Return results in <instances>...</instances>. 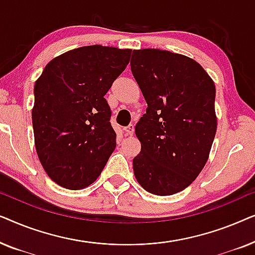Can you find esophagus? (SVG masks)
<instances>
[{"label": "esophagus", "mask_w": 255, "mask_h": 255, "mask_svg": "<svg viewBox=\"0 0 255 255\" xmlns=\"http://www.w3.org/2000/svg\"><path fill=\"white\" fill-rule=\"evenodd\" d=\"M124 132H125V134H127V135H132V134H133V132H134V127L132 124H130L128 127L124 128Z\"/></svg>", "instance_id": "esophagus-1"}]
</instances>
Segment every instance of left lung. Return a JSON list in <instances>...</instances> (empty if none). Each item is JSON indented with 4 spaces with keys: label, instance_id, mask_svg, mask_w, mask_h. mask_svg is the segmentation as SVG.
I'll list each match as a JSON object with an SVG mask.
<instances>
[{
    "label": "left lung",
    "instance_id": "obj_1",
    "mask_svg": "<svg viewBox=\"0 0 255 255\" xmlns=\"http://www.w3.org/2000/svg\"><path fill=\"white\" fill-rule=\"evenodd\" d=\"M131 71L147 108L135 125L138 183L168 196L186 189L208 161L216 130V88L203 67L169 51L134 50Z\"/></svg>",
    "mask_w": 255,
    "mask_h": 255
}]
</instances>
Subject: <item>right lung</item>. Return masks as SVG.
I'll return each instance as SVG.
<instances>
[{"instance_id": "right-lung-1", "label": "right lung", "mask_w": 255, "mask_h": 255, "mask_svg": "<svg viewBox=\"0 0 255 255\" xmlns=\"http://www.w3.org/2000/svg\"><path fill=\"white\" fill-rule=\"evenodd\" d=\"M130 57L128 48L79 47L48 62L34 83V145L45 172L59 186H90L116 147L104 95Z\"/></svg>"}]
</instances>
